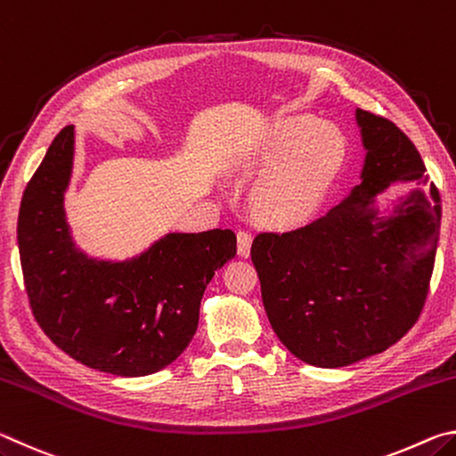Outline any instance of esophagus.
I'll list each match as a JSON object with an SVG mask.
<instances>
[{"mask_svg": "<svg viewBox=\"0 0 456 456\" xmlns=\"http://www.w3.org/2000/svg\"><path fill=\"white\" fill-rule=\"evenodd\" d=\"M251 241H253L251 233H247V231H239V233H237V253H239V256L249 257Z\"/></svg>", "mask_w": 456, "mask_h": 456, "instance_id": "obj_1", "label": "esophagus"}]
</instances>
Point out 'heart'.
<instances>
[{
  "instance_id": "b5f03b06",
  "label": "heart",
  "mask_w": 456,
  "mask_h": 456,
  "mask_svg": "<svg viewBox=\"0 0 456 456\" xmlns=\"http://www.w3.org/2000/svg\"><path fill=\"white\" fill-rule=\"evenodd\" d=\"M348 142L338 126L310 117L275 120L241 163L245 171H267L251 192V205L269 223H293L314 211L342 173Z\"/></svg>"
}]
</instances>
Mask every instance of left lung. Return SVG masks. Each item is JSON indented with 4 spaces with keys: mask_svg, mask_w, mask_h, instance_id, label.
Segmentation results:
<instances>
[{
    "mask_svg": "<svg viewBox=\"0 0 456 456\" xmlns=\"http://www.w3.org/2000/svg\"><path fill=\"white\" fill-rule=\"evenodd\" d=\"M366 157L348 195L304 227L259 233L251 259L277 338L318 368L350 366L396 344L422 312L441 229V197L395 122L356 108ZM415 189L384 214L390 183Z\"/></svg>",
    "mask_w": 456,
    "mask_h": 456,
    "instance_id": "left-lung-1",
    "label": "left lung"
}]
</instances>
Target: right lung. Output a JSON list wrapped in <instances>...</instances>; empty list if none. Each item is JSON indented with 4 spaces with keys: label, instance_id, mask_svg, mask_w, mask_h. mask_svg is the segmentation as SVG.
<instances>
[{
    "label": "right lung",
    "instance_id": "obj_1",
    "mask_svg": "<svg viewBox=\"0 0 456 456\" xmlns=\"http://www.w3.org/2000/svg\"><path fill=\"white\" fill-rule=\"evenodd\" d=\"M74 126L53 138L28 183L18 247L36 322L80 364L114 376H149L181 356L217 269L237 253L231 229L171 231L134 257H90L64 211L74 168Z\"/></svg>",
    "mask_w": 456,
    "mask_h": 456
}]
</instances>
